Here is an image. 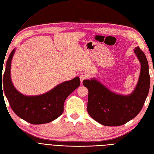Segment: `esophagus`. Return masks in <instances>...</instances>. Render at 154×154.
<instances>
[{
	"instance_id": "1",
	"label": "esophagus",
	"mask_w": 154,
	"mask_h": 154,
	"mask_svg": "<svg viewBox=\"0 0 154 154\" xmlns=\"http://www.w3.org/2000/svg\"><path fill=\"white\" fill-rule=\"evenodd\" d=\"M88 75H87L86 74H82V75H81L79 78H80V81H81V84L83 83V81L85 80V79H88Z\"/></svg>"
}]
</instances>
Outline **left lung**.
<instances>
[{
  "instance_id": "left-lung-1",
  "label": "left lung",
  "mask_w": 154,
  "mask_h": 154,
  "mask_svg": "<svg viewBox=\"0 0 154 154\" xmlns=\"http://www.w3.org/2000/svg\"><path fill=\"white\" fill-rule=\"evenodd\" d=\"M134 53L140 62L138 83L129 96L116 94L94 79L84 80L88 89V112L92 118L106 126H118L127 123L141 111L150 88L149 64L144 53L139 47Z\"/></svg>"
}]
</instances>
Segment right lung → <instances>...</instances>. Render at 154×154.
Listing matches in <instances>:
<instances>
[{
  "label": "right lung",
  "instance_id": "obj_1",
  "mask_svg": "<svg viewBox=\"0 0 154 154\" xmlns=\"http://www.w3.org/2000/svg\"><path fill=\"white\" fill-rule=\"evenodd\" d=\"M15 50L11 53L4 73L5 96L13 111L21 119L32 124L48 123L57 119L64 111L67 97L79 86L76 77L63 82L48 93L40 96H26L14 88L11 78V65Z\"/></svg>",
  "mask_w": 154,
  "mask_h": 154
}]
</instances>
